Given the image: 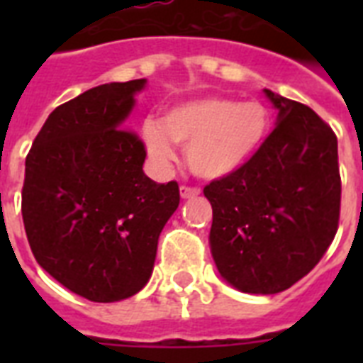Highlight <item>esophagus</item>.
Listing matches in <instances>:
<instances>
[{"label":"esophagus","instance_id":"34e87169","mask_svg":"<svg viewBox=\"0 0 363 363\" xmlns=\"http://www.w3.org/2000/svg\"><path fill=\"white\" fill-rule=\"evenodd\" d=\"M199 194H201V190H199L198 186H186V184H184V186H181V196L184 199L196 198V196H199Z\"/></svg>","mask_w":363,"mask_h":363}]
</instances>
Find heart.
Masks as SVG:
<instances>
[{"label":"heart","instance_id":"obj_1","mask_svg":"<svg viewBox=\"0 0 363 363\" xmlns=\"http://www.w3.org/2000/svg\"><path fill=\"white\" fill-rule=\"evenodd\" d=\"M269 111L259 101L199 98L171 107L162 122L145 121L143 141L160 164L175 160L177 145H186V162L201 179H222L241 169L264 143Z\"/></svg>","mask_w":363,"mask_h":363}]
</instances>
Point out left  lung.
Masks as SVG:
<instances>
[{"mask_svg": "<svg viewBox=\"0 0 363 363\" xmlns=\"http://www.w3.org/2000/svg\"><path fill=\"white\" fill-rule=\"evenodd\" d=\"M264 92L279 111L273 131L241 169L203 188L216 267L247 294L303 279L332 245L341 211L333 130L307 105Z\"/></svg>", "mask_w": 363, "mask_h": 363, "instance_id": "left-lung-1", "label": "left lung"}]
</instances>
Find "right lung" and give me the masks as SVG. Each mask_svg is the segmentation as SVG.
I'll list each match as a JSON object with an SVG mask.
<instances>
[{
  "mask_svg": "<svg viewBox=\"0 0 363 363\" xmlns=\"http://www.w3.org/2000/svg\"><path fill=\"white\" fill-rule=\"evenodd\" d=\"M145 79L90 88L48 115L26 156L22 218L37 264L98 303L137 294L181 201L175 181L143 171L147 148L124 128Z\"/></svg>",
  "mask_w": 363,
  "mask_h": 363,
  "instance_id": "right-lung-1",
  "label": "right lung"
}]
</instances>
